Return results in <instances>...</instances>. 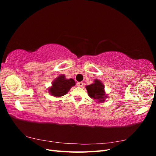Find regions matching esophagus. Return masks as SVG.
<instances>
[{"label": "esophagus", "mask_w": 156, "mask_h": 156, "mask_svg": "<svg viewBox=\"0 0 156 156\" xmlns=\"http://www.w3.org/2000/svg\"><path fill=\"white\" fill-rule=\"evenodd\" d=\"M77 87H82L83 86V83H82V82H77Z\"/></svg>", "instance_id": "esophagus-1"}]
</instances>
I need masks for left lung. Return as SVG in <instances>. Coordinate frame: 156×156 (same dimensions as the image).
Returning a JSON list of instances; mask_svg holds the SVG:
<instances>
[{"label": "left lung", "instance_id": "left-lung-1", "mask_svg": "<svg viewBox=\"0 0 156 156\" xmlns=\"http://www.w3.org/2000/svg\"><path fill=\"white\" fill-rule=\"evenodd\" d=\"M104 88V85L98 79H95L94 83L86 86L89 97L96 100L98 103L104 102L107 98Z\"/></svg>", "mask_w": 156, "mask_h": 156}]
</instances>
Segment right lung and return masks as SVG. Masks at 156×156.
I'll list each match as a JSON object with an SVG mask.
<instances>
[{
	"label": "right lung",
	"instance_id": "add662e5",
	"mask_svg": "<svg viewBox=\"0 0 156 156\" xmlns=\"http://www.w3.org/2000/svg\"><path fill=\"white\" fill-rule=\"evenodd\" d=\"M75 85L73 79H66L64 75H60L52 83V86L48 89L49 93L53 96L58 98L66 94L70 88Z\"/></svg>",
	"mask_w": 156,
	"mask_h": 156
}]
</instances>
